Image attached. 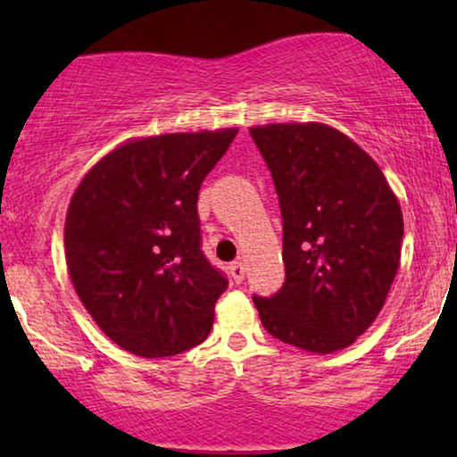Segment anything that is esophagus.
<instances>
[{
  "label": "esophagus",
  "instance_id": "esophagus-1",
  "mask_svg": "<svg viewBox=\"0 0 457 457\" xmlns=\"http://www.w3.org/2000/svg\"><path fill=\"white\" fill-rule=\"evenodd\" d=\"M228 270H230V277H233L235 283H241V280L245 278V266H243L239 260L233 262V264L228 266Z\"/></svg>",
  "mask_w": 457,
  "mask_h": 457
}]
</instances>
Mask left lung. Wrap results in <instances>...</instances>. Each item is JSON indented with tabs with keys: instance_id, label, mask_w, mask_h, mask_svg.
Returning <instances> with one entry per match:
<instances>
[{
	"instance_id": "obj_1",
	"label": "left lung",
	"mask_w": 457,
	"mask_h": 457,
	"mask_svg": "<svg viewBox=\"0 0 457 457\" xmlns=\"http://www.w3.org/2000/svg\"><path fill=\"white\" fill-rule=\"evenodd\" d=\"M283 218L285 283L253 295L264 328L305 352L352 345L385 305L403 216L385 174L339 130L316 122L249 130Z\"/></svg>"
}]
</instances>
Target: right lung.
<instances>
[{"instance_id": "obj_1", "label": "right lung", "mask_w": 457, "mask_h": 457, "mask_svg": "<svg viewBox=\"0 0 457 457\" xmlns=\"http://www.w3.org/2000/svg\"><path fill=\"white\" fill-rule=\"evenodd\" d=\"M237 129L130 141L87 172L66 214L80 302L122 349L168 358L208 337L228 278L202 252L199 187Z\"/></svg>"}]
</instances>
